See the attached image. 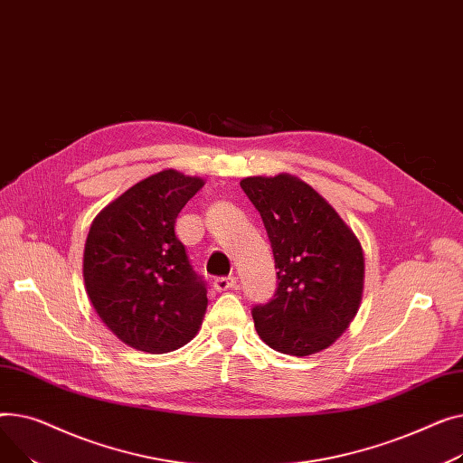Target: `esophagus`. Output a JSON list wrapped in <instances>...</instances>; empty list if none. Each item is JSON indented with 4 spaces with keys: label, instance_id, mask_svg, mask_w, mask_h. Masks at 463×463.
<instances>
[{
    "label": "esophagus",
    "instance_id": "1",
    "mask_svg": "<svg viewBox=\"0 0 463 463\" xmlns=\"http://www.w3.org/2000/svg\"><path fill=\"white\" fill-rule=\"evenodd\" d=\"M237 286V279L235 277H219V279H214V282H213V288L216 289V291H228V289H233Z\"/></svg>",
    "mask_w": 463,
    "mask_h": 463
}]
</instances>
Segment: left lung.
Wrapping results in <instances>:
<instances>
[{"instance_id":"1","label":"left lung","mask_w":463,"mask_h":463,"mask_svg":"<svg viewBox=\"0 0 463 463\" xmlns=\"http://www.w3.org/2000/svg\"><path fill=\"white\" fill-rule=\"evenodd\" d=\"M279 269V286L252 317L261 340L286 355L329 347L355 317L364 286L361 242L305 181L288 174L247 177Z\"/></svg>"}]
</instances>
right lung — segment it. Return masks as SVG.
Segmentation results:
<instances>
[{
    "label": "right lung",
    "mask_w": 463,
    "mask_h": 463,
    "mask_svg": "<svg viewBox=\"0 0 463 463\" xmlns=\"http://www.w3.org/2000/svg\"><path fill=\"white\" fill-rule=\"evenodd\" d=\"M202 186L203 179L158 172L130 186L91 224L84 252L90 301L134 349L168 353L200 329L207 284L190 265L175 221Z\"/></svg>",
    "instance_id": "1"
}]
</instances>
